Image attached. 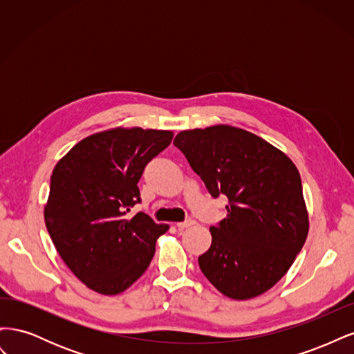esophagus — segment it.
Segmentation results:
<instances>
[{
  "label": "esophagus",
  "instance_id": "esophagus-1",
  "mask_svg": "<svg viewBox=\"0 0 354 354\" xmlns=\"http://www.w3.org/2000/svg\"><path fill=\"white\" fill-rule=\"evenodd\" d=\"M192 224H195V221H194V220H186V221L177 223V227H178V230H183V229H186V227H190Z\"/></svg>",
  "mask_w": 354,
  "mask_h": 354
}]
</instances>
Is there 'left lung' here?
Wrapping results in <instances>:
<instances>
[{
  "label": "left lung",
  "mask_w": 354,
  "mask_h": 354,
  "mask_svg": "<svg viewBox=\"0 0 354 354\" xmlns=\"http://www.w3.org/2000/svg\"><path fill=\"white\" fill-rule=\"evenodd\" d=\"M174 146L212 198L227 196V217L209 229L198 261L221 294H264L292 266L308 233L301 177L279 149L242 128L214 125L181 131Z\"/></svg>",
  "instance_id": "8db88e82"
}]
</instances>
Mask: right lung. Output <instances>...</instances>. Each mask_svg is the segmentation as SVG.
I'll return each instance as SVG.
<instances>
[{
  "label": "right lung",
  "instance_id": "add662e5",
  "mask_svg": "<svg viewBox=\"0 0 354 354\" xmlns=\"http://www.w3.org/2000/svg\"><path fill=\"white\" fill-rule=\"evenodd\" d=\"M171 140L173 131L113 128L85 137L53 169L46 226L62 260L93 291L120 294L151 264L168 224L127 214L142 201L145 167Z\"/></svg>",
  "mask_w": 354,
  "mask_h": 354
}]
</instances>
